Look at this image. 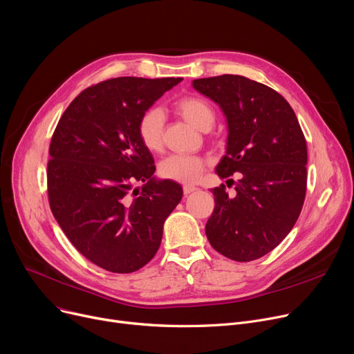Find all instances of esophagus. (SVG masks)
<instances>
[{"instance_id": "obj_1", "label": "esophagus", "mask_w": 354, "mask_h": 354, "mask_svg": "<svg viewBox=\"0 0 354 354\" xmlns=\"http://www.w3.org/2000/svg\"><path fill=\"white\" fill-rule=\"evenodd\" d=\"M194 191H196V188L194 185H183V194H185V195H188Z\"/></svg>"}]
</instances>
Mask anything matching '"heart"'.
I'll return each mask as SVG.
<instances>
[{
	"mask_svg": "<svg viewBox=\"0 0 354 354\" xmlns=\"http://www.w3.org/2000/svg\"><path fill=\"white\" fill-rule=\"evenodd\" d=\"M176 113L187 120L189 124L198 130H209L215 122V111L212 105L201 98L187 95L182 97L175 102ZM163 129H165V115L158 106H150L139 118L137 122V134L142 145L151 153L162 150L163 146ZM205 162L198 156L187 155H172L166 158L160 166L159 174L162 178L175 180L180 183H194L198 180L204 172Z\"/></svg>",
	"mask_w": 354,
	"mask_h": 354,
	"instance_id": "obj_1",
	"label": "heart"
}]
</instances>
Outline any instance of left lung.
Returning <instances> with one entry per match:
<instances>
[{"mask_svg":"<svg viewBox=\"0 0 354 354\" xmlns=\"http://www.w3.org/2000/svg\"><path fill=\"white\" fill-rule=\"evenodd\" d=\"M192 85L227 117L218 176L240 174L234 196L225 185L211 189L215 207L207 239L223 256L250 262L273 250L299 217L306 192L305 137L288 101L263 84L225 73Z\"/></svg>","mask_w":354,"mask_h":354,"instance_id":"1","label":"left lung"}]
</instances>
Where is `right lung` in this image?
Masks as SVG:
<instances>
[{
  "instance_id": "right-lung-1",
  "label": "right lung",
  "mask_w": 354,
  "mask_h": 354,
  "mask_svg": "<svg viewBox=\"0 0 354 354\" xmlns=\"http://www.w3.org/2000/svg\"><path fill=\"white\" fill-rule=\"evenodd\" d=\"M180 81L121 76L91 85L52 136L50 209L75 249L109 272L131 273L150 262L182 198L179 183L153 178L155 160L137 134L143 111ZM136 181L147 183L131 193Z\"/></svg>"
}]
</instances>
